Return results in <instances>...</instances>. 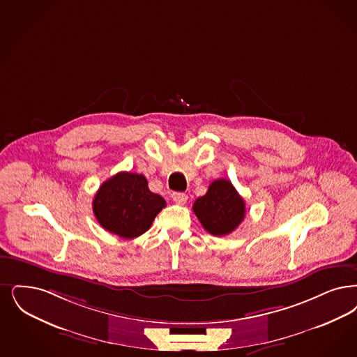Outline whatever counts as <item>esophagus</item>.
<instances>
[{
	"label": "esophagus",
	"mask_w": 357,
	"mask_h": 357,
	"mask_svg": "<svg viewBox=\"0 0 357 357\" xmlns=\"http://www.w3.org/2000/svg\"><path fill=\"white\" fill-rule=\"evenodd\" d=\"M172 198L178 204H185V200H187V195L183 194V192H172Z\"/></svg>",
	"instance_id": "1"
}]
</instances>
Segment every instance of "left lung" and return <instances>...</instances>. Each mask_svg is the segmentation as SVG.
<instances>
[{
  "label": "left lung",
  "mask_w": 357,
  "mask_h": 357,
  "mask_svg": "<svg viewBox=\"0 0 357 357\" xmlns=\"http://www.w3.org/2000/svg\"><path fill=\"white\" fill-rule=\"evenodd\" d=\"M192 210L207 232L225 236L242 223L245 203L229 181L216 179L207 192L195 200Z\"/></svg>",
  "instance_id": "8db88e82"
}]
</instances>
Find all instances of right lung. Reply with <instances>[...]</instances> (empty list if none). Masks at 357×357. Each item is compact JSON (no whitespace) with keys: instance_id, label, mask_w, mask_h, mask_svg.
<instances>
[{"instance_id":"1","label":"right lung","mask_w":357,"mask_h":357,"mask_svg":"<svg viewBox=\"0 0 357 357\" xmlns=\"http://www.w3.org/2000/svg\"><path fill=\"white\" fill-rule=\"evenodd\" d=\"M166 200L149 190L142 174L122 172L103 182L93 200L100 226L123 239L138 238L151 227Z\"/></svg>"}]
</instances>
